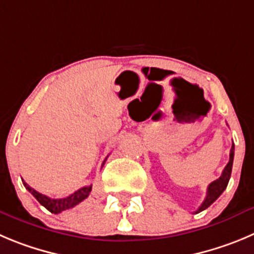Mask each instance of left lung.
<instances>
[{
	"label": "left lung",
	"instance_id": "1",
	"mask_svg": "<svg viewBox=\"0 0 254 254\" xmlns=\"http://www.w3.org/2000/svg\"><path fill=\"white\" fill-rule=\"evenodd\" d=\"M233 158H234V144H232V149H231V154H229V162L228 164L226 165L224 168L223 173L218 178L217 181L212 182L208 187V190H207V196H205L204 202L202 203V205L196 209L195 213L202 212V210L207 209L210 204L217 200L219 198V195L224 191V189L227 188L228 186V182H229V178H231V173H232V167H233Z\"/></svg>",
	"mask_w": 254,
	"mask_h": 254
}]
</instances>
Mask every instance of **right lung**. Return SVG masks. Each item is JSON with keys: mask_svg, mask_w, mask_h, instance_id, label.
I'll return each mask as SVG.
<instances>
[{"mask_svg": "<svg viewBox=\"0 0 254 254\" xmlns=\"http://www.w3.org/2000/svg\"><path fill=\"white\" fill-rule=\"evenodd\" d=\"M23 186L25 188L30 191L35 198L39 200V203L41 205H44L47 210H50L51 213H61L63 210L70 209V208H73L75 205H77L79 203H81L84 199H86L89 196L90 191H91V186L89 187H82L80 188L79 190H76L75 193H72L71 195L66 196V198H61V199H52L49 198L47 195H44V194L39 193V191L35 190L34 188H31L27 183L23 182Z\"/></svg>", "mask_w": 254, "mask_h": 254, "instance_id": "add662e5", "label": "right lung"}]
</instances>
